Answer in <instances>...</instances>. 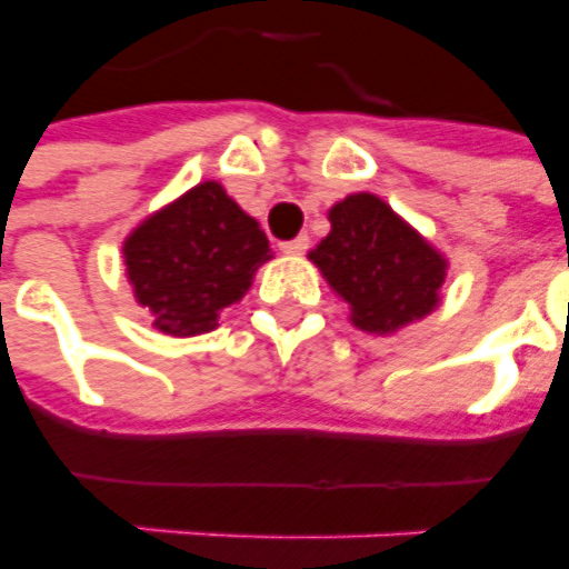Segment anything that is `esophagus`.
Segmentation results:
<instances>
[{
	"instance_id": "1",
	"label": "esophagus",
	"mask_w": 569,
	"mask_h": 569,
	"mask_svg": "<svg viewBox=\"0 0 569 569\" xmlns=\"http://www.w3.org/2000/svg\"><path fill=\"white\" fill-rule=\"evenodd\" d=\"M278 248H281L284 253H303L306 248H309V236H297V239L291 241H281Z\"/></svg>"
}]
</instances>
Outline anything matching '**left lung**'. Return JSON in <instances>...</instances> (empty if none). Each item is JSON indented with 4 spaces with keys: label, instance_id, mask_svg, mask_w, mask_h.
<instances>
[{
    "label": "left lung",
    "instance_id": "left-lung-1",
    "mask_svg": "<svg viewBox=\"0 0 569 569\" xmlns=\"http://www.w3.org/2000/svg\"><path fill=\"white\" fill-rule=\"evenodd\" d=\"M309 260L352 306L356 328L392 333L438 306L445 257L370 192L330 208V232Z\"/></svg>",
    "mask_w": 569,
    "mask_h": 569
}]
</instances>
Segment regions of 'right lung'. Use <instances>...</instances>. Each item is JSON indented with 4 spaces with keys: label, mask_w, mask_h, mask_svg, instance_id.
<instances>
[{
    "label": "right lung",
    "mask_w": 569,
    "mask_h": 569,
    "mask_svg": "<svg viewBox=\"0 0 569 569\" xmlns=\"http://www.w3.org/2000/svg\"><path fill=\"white\" fill-rule=\"evenodd\" d=\"M269 257L260 223L213 180L152 213L124 241L137 303L149 306L156 328L174 337L211 330L217 312L239 303Z\"/></svg>",
    "instance_id": "add662e5"
}]
</instances>
